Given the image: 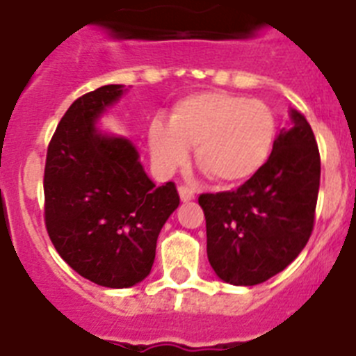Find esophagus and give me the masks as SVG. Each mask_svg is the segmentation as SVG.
Listing matches in <instances>:
<instances>
[{"instance_id":"34e87169","label":"esophagus","mask_w":356,"mask_h":356,"mask_svg":"<svg viewBox=\"0 0 356 356\" xmlns=\"http://www.w3.org/2000/svg\"><path fill=\"white\" fill-rule=\"evenodd\" d=\"M179 197H181L182 202H190L195 198V191L188 186H179Z\"/></svg>"}]
</instances>
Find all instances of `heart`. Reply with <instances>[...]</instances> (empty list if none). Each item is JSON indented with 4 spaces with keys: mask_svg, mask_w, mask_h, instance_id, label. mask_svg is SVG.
<instances>
[{
    "mask_svg": "<svg viewBox=\"0 0 356 356\" xmlns=\"http://www.w3.org/2000/svg\"><path fill=\"white\" fill-rule=\"evenodd\" d=\"M277 138V120L268 104L229 92H200L179 99L168 124L154 120L149 127L150 154L159 168L170 172L188 161L207 179L234 188L262 170Z\"/></svg>",
    "mask_w": 356,
    "mask_h": 356,
    "instance_id": "1",
    "label": "heart"
}]
</instances>
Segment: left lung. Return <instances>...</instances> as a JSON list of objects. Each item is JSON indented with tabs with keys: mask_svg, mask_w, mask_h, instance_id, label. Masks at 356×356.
<instances>
[{
	"mask_svg": "<svg viewBox=\"0 0 356 356\" xmlns=\"http://www.w3.org/2000/svg\"><path fill=\"white\" fill-rule=\"evenodd\" d=\"M294 126L275 140L270 159L234 191L202 193L207 259L234 286L275 277L305 248L316 220L321 158L312 127L293 110Z\"/></svg>",
	"mask_w": 356,
	"mask_h": 356,
	"instance_id": "1",
	"label": "left lung"
}]
</instances>
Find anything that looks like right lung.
I'll return each mask as SVG.
<instances>
[{
  "mask_svg": "<svg viewBox=\"0 0 356 356\" xmlns=\"http://www.w3.org/2000/svg\"><path fill=\"white\" fill-rule=\"evenodd\" d=\"M122 94V85H106L76 99L44 168V220L54 248L76 273L113 289L150 273L161 227L179 206L174 182L150 181L129 140L95 131V118Z\"/></svg>",
  "mask_w": 356,
  "mask_h": 356,
  "instance_id": "right-lung-1",
  "label": "right lung"
}]
</instances>
